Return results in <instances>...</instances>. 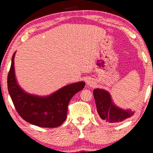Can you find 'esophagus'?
<instances>
[{
    "label": "esophagus",
    "mask_w": 153,
    "mask_h": 153,
    "mask_svg": "<svg viewBox=\"0 0 153 153\" xmlns=\"http://www.w3.org/2000/svg\"><path fill=\"white\" fill-rule=\"evenodd\" d=\"M87 84L89 85V86H91V87H93V85H94V81L92 80V79H88L87 80Z\"/></svg>",
    "instance_id": "obj_1"
}]
</instances>
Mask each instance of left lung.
Returning <instances> with one entry per match:
<instances>
[{
    "instance_id": "obj_1",
    "label": "left lung",
    "mask_w": 153,
    "mask_h": 153,
    "mask_svg": "<svg viewBox=\"0 0 153 153\" xmlns=\"http://www.w3.org/2000/svg\"><path fill=\"white\" fill-rule=\"evenodd\" d=\"M96 107L102 120L111 124H117L130 118L134 111L130 109H123L114 103L111 96L104 89L96 88L93 91Z\"/></svg>"
}]
</instances>
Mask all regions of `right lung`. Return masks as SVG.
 <instances>
[{
  "label": "right lung",
  "mask_w": 153,
  "mask_h": 153,
  "mask_svg": "<svg viewBox=\"0 0 153 153\" xmlns=\"http://www.w3.org/2000/svg\"><path fill=\"white\" fill-rule=\"evenodd\" d=\"M14 52L7 76V88L16 111L30 124L53 128L65 120L69 102L76 93L83 90V81L73 83L61 88L48 96L31 95L18 84L14 72Z\"/></svg>",
  "instance_id": "add662e5"
}]
</instances>
